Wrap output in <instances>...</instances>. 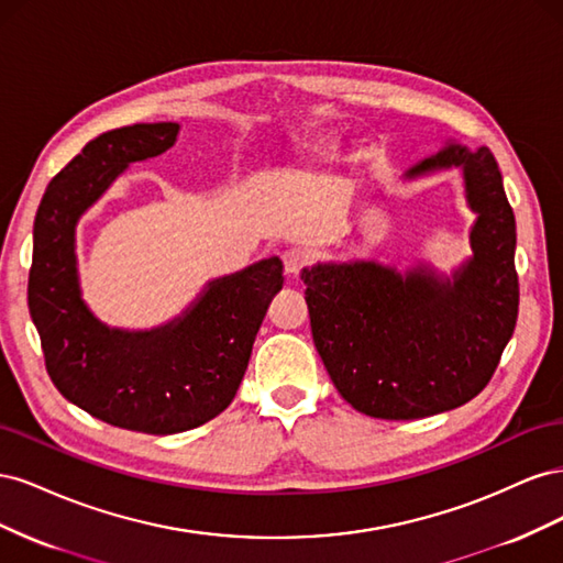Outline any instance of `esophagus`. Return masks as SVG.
<instances>
[{"mask_svg": "<svg viewBox=\"0 0 563 563\" xmlns=\"http://www.w3.org/2000/svg\"><path fill=\"white\" fill-rule=\"evenodd\" d=\"M310 263V253L305 249H288L284 253V269L288 275H300L302 267Z\"/></svg>", "mask_w": 563, "mask_h": 563, "instance_id": "34e87169", "label": "esophagus"}]
</instances>
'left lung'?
Listing matches in <instances>:
<instances>
[{"label": "left lung", "instance_id": "left-lung-1", "mask_svg": "<svg viewBox=\"0 0 563 563\" xmlns=\"http://www.w3.org/2000/svg\"><path fill=\"white\" fill-rule=\"evenodd\" d=\"M460 166L479 213L472 261L455 282L376 263L302 269L312 338L335 389L356 411L418 420L474 399L496 373L519 314L517 225L488 147L449 145L413 166L416 178Z\"/></svg>", "mask_w": 563, "mask_h": 563}]
</instances>
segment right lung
Instances as JSON below:
<instances>
[{"label": "right lung", "mask_w": 563, "mask_h": 563, "mask_svg": "<svg viewBox=\"0 0 563 563\" xmlns=\"http://www.w3.org/2000/svg\"><path fill=\"white\" fill-rule=\"evenodd\" d=\"M178 129L172 122L133 124L84 145L42 197L27 279L30 317L60 395L98 420L145 434L192 430L225 411L284 284L282 261H261L213 282L183 319L150 333L112 331L81 302L77 218L126 164L172 147Z\"/></svg>", "instance_id": "add662e5"}]
</instances>
